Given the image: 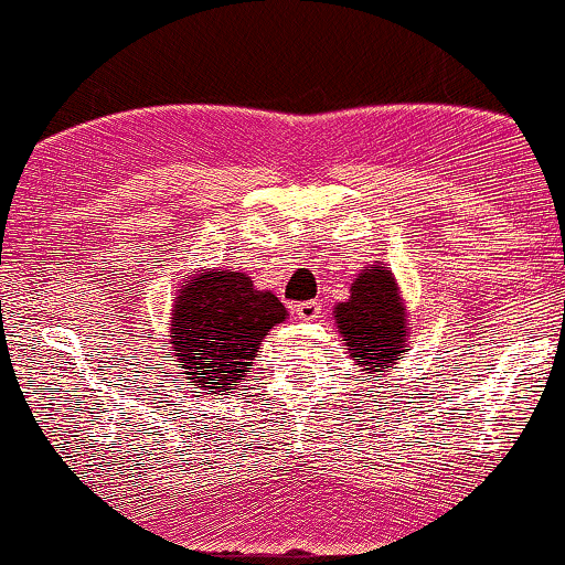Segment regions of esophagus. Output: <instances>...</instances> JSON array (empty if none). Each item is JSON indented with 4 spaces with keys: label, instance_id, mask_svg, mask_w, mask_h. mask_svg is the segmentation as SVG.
<instances>
[{
    "label": "esophagus",
    "instance_id": "esophagus-1",
    "mask_svg": "<svg viewBox=\"0 0 565 565\" xmlns=\"http://www.w3.org/2000/svg\"><path fill=\"white\" fill-rule=\"evenodd\" d=\"M320 310H323V305H320L318 299H307V302L295 305V316L299 320H318Z\"/></svg>",
    "mask_w": 565,
    "mask_h": 565
}]
</instances>
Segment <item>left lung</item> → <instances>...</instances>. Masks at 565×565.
<instances>
[{"instance_id": "obj_1", "label": "left lung", "mask_w": 565, "mask_h": 565, "mask_svg": "<svg viewBox=\"0 0 565 565\" xmlns=\"http://www.w3.org/2000/svg\"><path fill=\"white\" fill-rule=\"evenodd\" d=\"M335 323L349 354L370 373H385V367L402 360L406 316L394 276L383 266L356 276L349 302L335 305Z\"/></svg>"}]
</instances>
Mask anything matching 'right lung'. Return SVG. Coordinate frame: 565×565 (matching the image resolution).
Here are the masks:
<instances>
[{
	"mask_svg": "<svg viewBox=\"0 0 565 565\" xmlns=\"http://www.w3.org/2000/svg\"><path fill=\"white\" fill-rule=\"evenodd\" d=\"M287 307L237 270H205L184 281L171 318V352L190 385L232 394L245 381L260 339Z\"/></svg>",
	"mask_w": 565,
	"mask_h": 565,
	"instance_id": "add662e5",
	"label": "right lung"
}]
</instances>
